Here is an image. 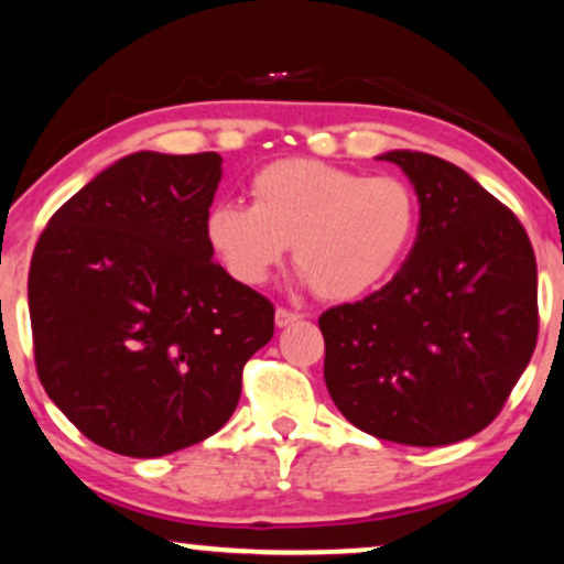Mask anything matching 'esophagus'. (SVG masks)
<instances>
[{
  "label": "esophagus",
  "mask_w": 564,
  "mask_h": 564,
  "mask_svg": "<svg viewBox=\"0 0 564 564\" xmlns=\"http://www.w3.org/2000/svg\"><path fill=\"white\" fill-rule=\"evenodd\" d=\"M304 315H300V312H291V310H286V307H278L275 310V325L278 328H289V325H294V323H300Z\"/></svg>",
  "instance_id": "obj_1"
}]
</instances>
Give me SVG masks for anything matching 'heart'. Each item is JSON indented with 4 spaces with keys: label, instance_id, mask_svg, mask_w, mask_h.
Instances as JSON below:
<instances>
[{
    "label": "heart",
    "instance_id": "obj_1",
    "mask_svg": "<svg viewBox=\"0 0 564 564\" xmlns=\"http://www.w3.org/2000/svg\"><path fill=\"white\" fill-rule=\"evenodd\" d=\"M252 207L223 202L207 239L228 273L262 286L294 247L302 278L325 300H359L391 278L417 228L412 188L321 160H275L249 181Z\"/></svg>",
    "mask_w": 564,
    "mask_h": 564
}]
</instances>
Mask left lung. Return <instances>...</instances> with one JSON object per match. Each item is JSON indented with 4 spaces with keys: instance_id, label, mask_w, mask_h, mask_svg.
<instances>
[{
    "instance_id": "left-lung-1",
    "label": "left lung",
    "mask_w": 564,
    "mask_h": 564,
    "mask_svg": "<svg viewBox=\"0 0 564 564\" xmlns=\"http://www.w3.org/2000/svg\"><path fill=\"white\" fill-rule=\"evenodd\" d=\"M415 186L417 239L397 275L321 315L325 386L370 436L444 446L484 431L531 362L539 278L525 228L463 167L393 149Z\"/></svg>"
}]
</instances>
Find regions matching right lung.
Here are the masks:
<instances>
[{
	"label": "right lung",
	"instance_id": "1",
	"mask_svg": "<svg viewBox=\"0 0 564 564\" xmlns=\"http://www.w3.org/2000/svg\"><path fill=\"white\" fill-rule=\"evenodd\" d=\"M223 158L135 152L73 194L29 273L33 357L76 429L162 457L228 423L273 304L213 262L207 215Z\"/></svg>",
	"mask_w": 564,
	"mask_h": 564
}]
</instances>
